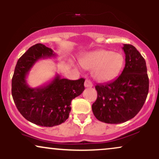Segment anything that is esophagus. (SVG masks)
<instances>
[{
  "mask_svg": "<svg viewBox=\"0 0 159 159\" xmlns=\"http://www.w3.org/2000/svg\"><path fill=\"white\" fill-rule=\"evenodd\" d=\"M84 87H93V84L90 80L87 79L84 82Z\"/></svg>",
  "mask_w": 159,
  "mask_h": 159,
  "instance_id": "esophagus-1",
  "label": "esophagus"
}]
</instances>
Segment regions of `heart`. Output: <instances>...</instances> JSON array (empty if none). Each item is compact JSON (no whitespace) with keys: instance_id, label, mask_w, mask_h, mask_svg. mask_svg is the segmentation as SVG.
<instances>
[{"instance_id":"1","label":"heart","mask_w":159,"mask_h":159,"mask_svg":"<svg viewBox=\"0 0 159 159\" xmlns=\"http://www.w3.org/2000/svg\"><path fill=\"white\" fill-rule=\"evenodd\" d=\"M85 69H93L92 75L99 82H106L117 76L123 68L124 58L120 53L98 50L88 53L80 61Z\"/></svg>"}]
</instances>
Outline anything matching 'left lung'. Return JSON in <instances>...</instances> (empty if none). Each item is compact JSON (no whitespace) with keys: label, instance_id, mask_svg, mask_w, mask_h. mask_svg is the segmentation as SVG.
<instances>
[{"label":"left lung","instance_id":"1","mask_svg":"<svg viewBox=\"0 0 159 159\" xmlns=\"http://www.w3.org/2000/svg\"><path fill=\"white\" fill-rule=\"evenodd\" d=\"M125 65L114 81L97 84L94 116L105 123L118 124L132 119L143 107L149 92V78L144 58L135 47L124 44Z\"/></svg>","mask_w":159,"mask_h":159}]
</instances>
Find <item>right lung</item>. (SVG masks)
I'll use <instances>...</instances> for the list:
<instances>
[{
    "label": "right lung",
    "instance_id": "right-lung-1",
    "mask_svg": "<svg viewBox=\"0 0 159 159\" xmlns=\"http://www.w3.org/2000/svg\"><path fill=\"white\" fill-rule=\"evenodd\" d=\"M56 57L45 45L30 47L16 63L12 78V96L16 107L24 117L40 126L52 127L64 123L71 111V102L84 90L85 79L69 80L57 74L48 84L29 87L26 76L40 59Z\"/></svg>",
    "mask_w": 159,
    "mask_h": 159
}]
</instances>
